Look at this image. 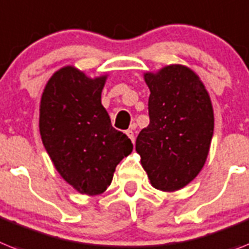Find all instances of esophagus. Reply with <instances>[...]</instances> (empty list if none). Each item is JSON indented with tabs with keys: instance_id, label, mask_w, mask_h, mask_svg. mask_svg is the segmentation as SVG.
<instances>
[{
	"instance_id": "34e87169",
	"label": "esophagus",
	"mask_w": 249,
	"mask_h": 249,
	"mask_svg": "<svg viewBox=\"0 0 249 249\" xmlns=\"http://www.w3.org/2000/svg\"><path fill=\"white\" fill-rule=\"evenodd\" d=\"M126 135L129 137V140H131L132 142H135V133H133L132 129H127Z\"/></svg>"
}]
</instances>
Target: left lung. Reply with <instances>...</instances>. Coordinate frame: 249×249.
<instances>
[{
	"mask_svg": "<svg viewBox=\"0 0 249 249\" xmlns=\"http://www.w3.org/2000/svg\"><path fill=\"white\" fill-rule=\"evenodd\" d=\"M143 77L150 89V123L137 136L136 151L153 187L173 192L205 165L213 133V106L198 76L186 66H166Z\"/></svg>",
	"mask_w": 249,
	"mask_h": 249,
	"instance_id": "8db88e82",
	"label": "left lung"
}]
</instances>
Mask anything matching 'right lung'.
Segmentation results:
<instances>
[{
	"label": "right lung",
	"mask_w": 249,
	"mask_h": 249,
	"mask_svg": "<svg viewBox=\"0 0 249 249\" xmlns=\"http://www.w3.org/2000/svg\"><path fill=\"white\" fill-rule=\"evenodd\" d=\"M106 79H90L67 66L49 79L40 100L39 129L47 153L63 179L89 196L109 187L116 166L133 149L102 106Z\"/></svg>",
	"instance_id": "1"
}]
</instances>
